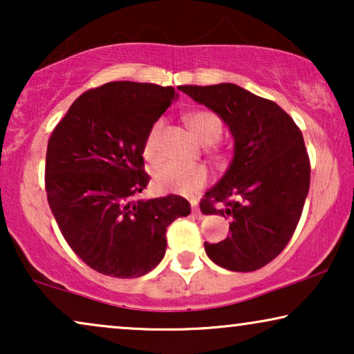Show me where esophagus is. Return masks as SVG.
<instances>
[{"mask_svg": "<svg viewBox=\"0 0 354 354\" xmlns=\"http://www.w3.org/2000/svg\"><path fill=\"white\" fill-rule=\"evenodd\" d=\"M193 207V216L196 217V219H203V212L200 211V207H198V205H192Z\"/></svg>", "mask_w": 354, "mask_h": 354, "instance_id": "1", "label": "esophagus"}]
</instances>
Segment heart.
Here are the masks:
<instances>
[{
	"mask_svg": "<svg viewBox=\"0 0 354 354\" xmlns=\"http://www.w3.org/2000/svg\"><path fill=\"white\" fill-rule=\"evenodd\" d=\"M185 122L192 133L200 140L201 143L211 145L219 140L222 133V122L219 115L212 111H195L188 114ZM161 130V122H156L149 129L145 138L143 154L148 159L158 158V137ZM154 185L161 192L180 193V195H190L205 185L207 182V171L203 166H187L176 161L166 162L154 171Z\"/></svg>",
	"mask_w": 354,
	"mask_h": 354,
	"instance_id": "heart-1",
	"label": "heart"
}]
</instances>
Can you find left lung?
<instances>
[{"label":"left lung","instance_id":"1","mask_svg":"<svg viewBox=\"0 0 354 354\" xmlns=\"http://www.w3.org/2000/svg\"><path fill=\"white\" fill-rule=\"evenodd\" d=\"M180 90L214 111L234 137V159L200 205L203 214L232 217L230 235L205 243L206 254L235 272L261 269L287 246L308 196L311 167L301 130L279 104L239 85Z\"/></svg>","mask_w":354,"mask_h":354}]
</instances>
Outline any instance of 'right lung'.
I'll return each mask as SVG.
<instances>
[{
	"label": "right lung",
	"instance_id": "right-lung-1",
	"mask_svg": "<svg viewBox=\"0 0 354 354\" xmlns=\"http://www.w3.org/2000/svg\"><path fill=\"white\" fill-rule=\"evenodd\" d=\"M177 98L172 86L109 82L85 91L48 140V205L74 253L96 272L148 274L166 253V230L190 214L185 198L133 200L148 185L145 138Z\"/></svg>",
	"mask_w": 354,
	"mask_h": 354
}]
</instances>
